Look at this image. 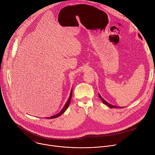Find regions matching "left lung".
<instances>
[{
	"instance_id": "8db88e82",
	"label": "left lung",
	"mask_w": 155,
	"mask_h": 155,
	"mask_svg": "<svg viewBox=\"0 0 155 155\" xmlns=\"http://www.w3.org/2000/svg\"><path fill=\"white\" fill-rule=\"evenodd\" d=\"M139 37L141 38V39H142V37L140 36V34H139ZM99 97L101 98V99L102 100V102L104 104H105L106 105H107L108 107H110V108H124V107H118V106H115V105H111V104H110L109 103H108L107 101H105L102 97V96L100 95V94L99 93Z\"/></svg>"
}]
</instances>
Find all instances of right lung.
Segmentation results:
<instances>
[{
  "mask_svg": "<svg viewBox=\"0 0 155 155\" xmlns=\"http://www.w3.org/2000/svg\"><path fill=\"white\" fill-rule=\"evenodd\" d=\"M72 90H71V93H70V96H69V97L68 101L66 102L65 104L64 105V107L62 108V109L61 110V111H60L58 114H57L56 115H54L51 116V117H47L46 118H47V119H53V118H58V117L61 116L62 114H64V113L65 112V110H67V108H68L69 107V104H70V102H71V98H72Z\"/></svg>",
  "mask_w": 155,
  "mask_h": 155,
  "instance_id": "add662e5",
  "label": "right lung"
}]
</instances>
